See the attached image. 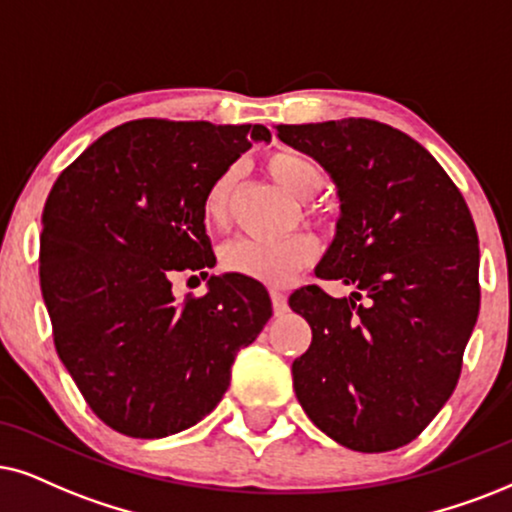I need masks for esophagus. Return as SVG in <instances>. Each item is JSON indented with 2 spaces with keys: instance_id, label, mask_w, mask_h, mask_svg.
I'll use <instances>...</instances> for the list:
<instances>
[{
  "instance_id": "obj_1",
  "label": "esophagus",
  "mask_w": 512,
  "mask_h": 512,
  "mask_svg": "<svg viewBox=\"0 0 512 512\" xmlns=\"http://www.w3.org/2000/svg\"><path fill=\"white\" fill-rule=\"evenodd\" d=\"M271 304H274V314L281 316L288 312V297L281 293V290H271Z\"/></svg>"
}]
</instances>
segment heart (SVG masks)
I'll list each match as a JSON object with an SVG mask.
<instances>
[{
  "mask_svg": "<svg viewBox=\"0 0 512 512\" xmlns=\"http://www.w3.org/2000/svg\"><path fill=\"white\" fill-rule=\"evenodd\" d=\"M264 167L278 184L297 200H309L323 189L321 165L309 155L297 151H276L267 155ZM241 181L238 165H231L215 177L203 198V219L210 226H224L229 219L231 200ZM307 215L319 224H328L323 208H307ZM316 241L309 234H290L286 238H238L222 250V267L231 274H241L269 286H283L297 271L314 262Z\"/></svg>",
  "mask_w": 512,
  "mask_h": 512,
  "instance_id": "obj_1",
  "label": "heart"
}]
</instances>
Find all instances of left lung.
<instances>
[{
    "label": "left lung",
    "mask_w": 512,
    "mask_h": 512,
    "mask_svg": "<svg viewBox=\"0 0 512 512\" xmlns=\"http://www.w3.org/2000/svg\"><path fill=\"white\" fill-rule=\"evenodd\" d=\"M338 186V231L316 276L352 286L290 295L312 326L293 387L312 423L347 449L409 444L451 397L480 314V241L461 191L409 134L345 118L278 125Z\"/></svg>",
    "instance_id": "8db88e82"
}]
</instances>
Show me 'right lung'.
Listing matches in <instances>:
<instances>
[{
	"instance_id": "1",
	"label": "right lung",
	"mask_w": 512,
	"mask_h": 512,
	"mask_svg": "<svg viewBox=\"0 0 512 512\" xmlns=\"http://www.w3.org/2000/svg\"><path fill=\"white\" fill-rule=\"evenodd\" d=\"M269 139L264 125L132 120L51 186L42 297L58 357L108 428L158 439L196 425L224 397L238 349L271 319L267 288L241 274L210 276L203 297L172 293L181 271L205 278L217 262L208 186Z\"/></svg>"
}]
</instances>
